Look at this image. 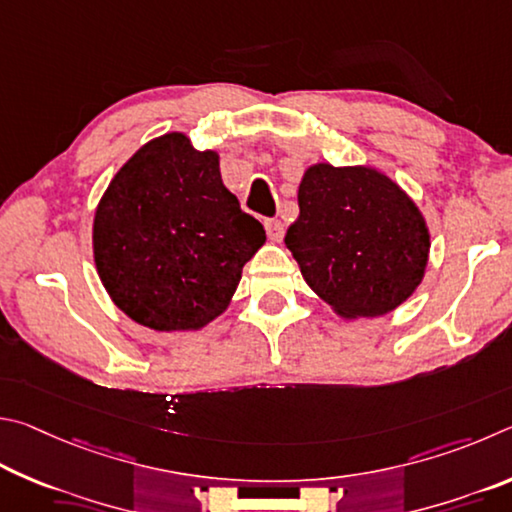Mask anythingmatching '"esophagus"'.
<instances>
[{
    "label": "esophagus",
    "instance_id": "esophagus-1",
    "mask_svg": "<svg viewBox=\"0 0 512 512\" xmlns=\"http://www.w3.org/2000/svg\"><path fill=\"white\" fill-rule=\"evenodd\" d=\"M265 229H267V236H270L272 242L283 240V222L281 220H265Z\"/></svg>",
    "mask_w": 512,
    "mask_h": 512
}]
</instances>
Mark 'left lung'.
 Returning <instances> with one entry per match:
<instances>
[{
	"mask_svg": "<svg viewBox=\"0 0 512 512\" xmlns=\"http://www.w3.org/2000/svg\"><path fill=\"white\" fill-rule=\"evenodd\" d=\"M285 247L303 281L344 321L384 317L425 279L432 236L405 188L375 166L317 161L299 184Z\"/></svg>",
	"mask_w": 512,
	"mask_h": 512,
	"instance_id": "1",
	"label": "left lung"
}]
</instances>
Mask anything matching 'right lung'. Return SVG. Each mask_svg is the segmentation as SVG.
<instances>
[{
  "mask_svg": "<svg viewBox=\"0 0 512 512\" xmlns=\"http://www.w3.org/2000/svg\"><path fill=\"white\" fill-rule=\"evenodd\" d=\"M265 229L222 182L220 155L184 132L150 139L116 170L92 224L94 265L116 308L157 333H195L236 294Z\"/></svg>",
  "mask_w": 512,
  "mask_h": 512,
  "instance_id": "add662e5",
  "label": "right lung"
}]
</instances>
